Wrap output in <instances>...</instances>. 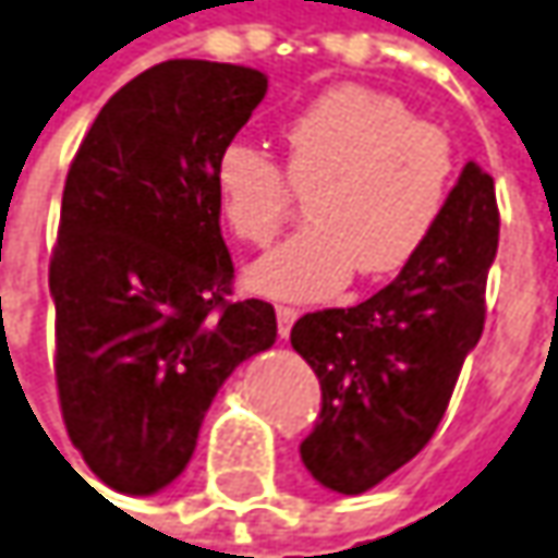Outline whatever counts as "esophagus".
Returning a JSON list of instances; mask_svg holds the SVG:
<instances>
[{"label": "esophagus", "mask_w": 558, "mask_h": 558, "mask_svg": "<svg viewBox=\"0 0 558 558\" xmlns=\"http://www.w3.org/2000/svg\"><path fill=\"white\" fill-rule=\"evenodd\" d=\"M294 320H298V307H289V304H279L276 307V323H279V336L282 339H289Z\"/></svg>", "instance_id": "esophagus-1"}]
</instances>
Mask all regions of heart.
<instances>
[{
    "label": "heart",
    "instance_id": "heart-1",
    "mask_svg": "<svg viewBox=\"0 0 558 558\" xmlns=\"http://www.w3.org/2000/svg\"><path fill=\"white\" fill-rule=\"evenodd\" d=\"M282 141L286 169L244 141L226 144L213 162L222 219L247 244H269L298 194H311L314 226L254 264L257 292L323 301L354 269L383 279L430 241L456 182V147L408 102L342 84L292 116Z\"/></svg>",
    "mask_w": 558,
    "mask_h": 558
}]
</instances>
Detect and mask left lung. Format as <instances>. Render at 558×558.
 <instances>
[{
  "label": "left lung",
  "mask_w": 558,
  "mask_h": 558,
  "mask_svg": "<svg viewBox=\"0 0 558 558\" xmlns=\"http://www.w3.org/2000/svg\"><path fill=\"white\" fill-rule=\"evenodd\" d=\"M496 244V187L468 162L430 241L386 289L294 323L292 349L323 392L301 461L323 487L357 496L430 442L484 332Z\"/></svg>",
  "instance_id": "8db88e82"
}]
</instances>
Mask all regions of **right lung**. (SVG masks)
Instances as JSON below:
<instances>
[{"mask_svg": "<svg viewBox=\"0 0 558 558\" xmlns=\"http://www.w3.org/2000/svg\"><path fill=\"white\" fill-rule=\"evenodd\" d=\"M264 94L244 65L159 62L71 159L49 257L56 386L74 449L119 493L172 484L226 376L276 342L272 304L232 301L213 184Z\"/></svg>", "mask_w": 558, "mask_h": 558, "instance_id": "obj_1", "label": "right lung"}]
</instances>
